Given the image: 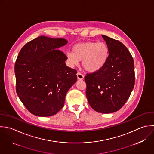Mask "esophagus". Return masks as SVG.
Segmentation results:
<instances>
[{"mask_svg": "<svg viewBox=\"0 0 154 154\" xmlns=\"http://www.w3.org/2000/svg\"><path fill=\"white\" fill-rule=\"evenodd\" d=\"M77 76L78 79H79V80H82L84 78V75L82 74H81L80 72H78L77 73Z\"/></svg>", "mask_w": 154, "mask_h": 154, "instance_id": "obj_1", "label": "esophagus"}]
</instances>
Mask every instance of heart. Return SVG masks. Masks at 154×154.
Wrapping results in <instances>:
<instances>
[{
    "instance_id": "b5f03b06",
    "label": "heart",
    "mask_w": 154,
    "mask_h": 154,
    "mask_svg": "<svg viewBox=\"0 0 154 154\" xmlns=\"http://www.w3.org/2000/svg\"><path fill=\"white\" fill-rule=\"evenodd\" d=\"M109 48L103 42L88 41L75 44L72 52L66 54V59L71 66H76L82 60L83 68L89 72H96L106 64L109 57Z\"/></svg>"
}]
</instances>
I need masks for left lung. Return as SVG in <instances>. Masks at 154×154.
<instances>
[{"label": "left lung", "instance_id": "1", "mask_svg": "<svg viewBox=\"0 0 154 154\" xmlns=\"http://www.w3.org/2000/svg\"><path fill=\"white\" fill-rule=\"evenodd\" d=\"M109 54L100 70L86 74V95L91 107L102 113L121 109L129 98L135 83L133 58L120 41L102 35Z\"/></svg>", "mask_w": 154, "mask_h": 154}]
</instances>
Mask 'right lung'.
<instances>
[{"label": "right lung", "instance_id": "1", "mask_svg": "<svg viewBox=\"0 0 154 154\" xmlns=\"http://www.w3.org/2000/svg\"><path fill=\"white\" fill-rule=\"evenodd\" d=\"M67 41L39 36L20 50L15 63L16 92L32 114L50 116L63 107L68 91L77 81V71L66 66L60 50Z\"/></svg>", "mask_w": 154, "mask_h": 154}]
</instances>
